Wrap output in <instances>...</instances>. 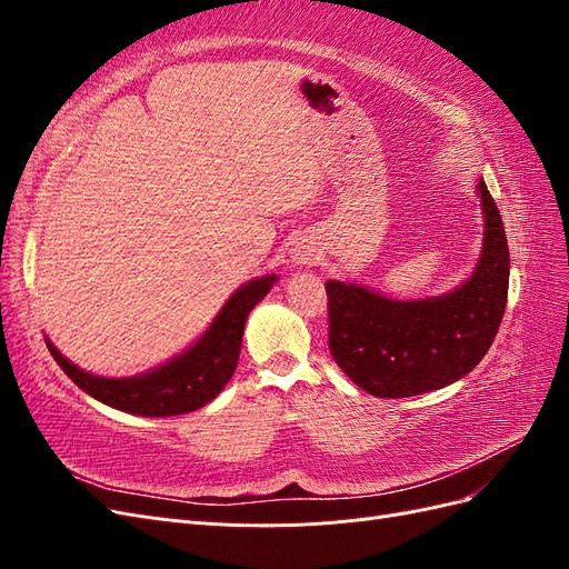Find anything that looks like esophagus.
I'll return each mask as SVG.
<instances>
[{"instance_id": "1", "label": "esophagus", "mask_w": 569, "mask_h": 569, "mask_svg": "<svg viewBox=\"0 0 569 569\" xmlns=\"http://www.w3.org/2000/svg\"><path fill=\"white\" fill-rule=\"evenodd\" d=\"M295 258H297V263L311 266V263L316 261V253H313V249H308V247H299V249H297V253H295Z\"/></svg>"}]
</instances>
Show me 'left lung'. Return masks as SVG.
Here are the masks:
<instances>
[{
  "instance_id": "obj_1",
  "label": "left lung",
  "mask_w": 569,
  "mask_h": 569,
  "mask_svg": "<svg viewBox=\"0 0 569 569\" xmlns=\"http://www.w3.org/2000/svg\"><path fill=\"white\" fill-rule=\"evenodd\" d=\"M485 247L475 272L435 299L396 301L327 280L330 353L351 380L377 399H406L453 385L496 339L508 303L510 253L501 213L485 180Z\"/></svg>"
}]
</instances>
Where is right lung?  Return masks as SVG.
Instances as JSON below:
<instances>
[{
  "mask_svg": "<svg viewBox=\"0 0 569 569\" xmlns=\"http://www.w3.org/2000/svg\"><path fill=\"white\" fill-rule=\"evenodd\" d=\"M274 280H278L274 274H266V278L239 287L197 343L161 368L137 377L113 380V377L90 375L63 358L49 339L44 341L59 368L97 401L144 418L182 416V412H192L213 401L230 382L239 349H242L244 322L251 308L268 295Z\"/></svg>",
  "mask_w": 569,
  "mask_h": 569,
  "instance_id": "right-lung-1",
  "label": "right lung"
}]
</instances>
